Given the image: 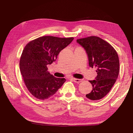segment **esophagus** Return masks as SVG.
Returning a JSON list of instances; mask_svg holds the SVG:
<instances>
[{"mask_svg": "<svg viewBox=\"0 0 133 133\" xmlns=\"http://www.w3.org/2000/svg\"><path fill=\"white\" fill-rule=\"evenodd\" d=\"M71 79L74 82H77V83H79V82H81L82 81V80L81 79H77V78H71Z\"/></svg>", "mask_w": 133, "mask_h": 133, "instance_id": "esophagus-1", "label": "esophagus"}]
</instances>
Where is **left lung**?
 <instances>
[{"mask_svg": "<svg viewBox=\"0 0 133 133\" xmlns=\"http://www.w3.org/2000/svg\"><path fill=\"white\" fill-rule=\"evenodd\" d=\"M88 54L89 66L97 69L96 79L89 81L92 90L86 96L92 100L101 99L110 92L118 78L119 60L111 44L97 36L77 39Z\"/></svg>", "mask_w": 133, "mask_h": 133, "instance_id": "8db88e82", "label": "left lung"}]
</instances>
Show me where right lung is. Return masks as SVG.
<instances>
[{
    "label": "right lung",
    "instance_id": "add662e5",
    "mask_svg": "<svg viewBox=\"0 0 133 133\" xmlns=\"http://www.w3.org/2000/svg\"><path fill=\"white\" fill-rule=\"evenodd\" d=\"M73 39L46 36L26 45L20 58L19 68L26 87L34 97L40 100L51 97L66 81L65 78L49 73L47 66L56 61L60 52Z\"/></svg>",
    "mask_w": 133,
    "mask_h": 133
}]
</instances>
